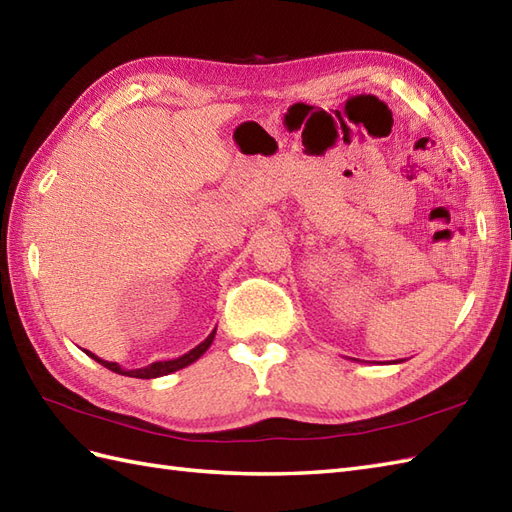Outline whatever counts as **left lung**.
I'll return each instance as SVG.
<instances>
[{
  "label": "left lung",
  "mask_w": 512,
  "mask_h": 512,
  "mask_svg": "<svg viewBox=\"0 0 512 512\" xmlns=\"http://www.w3.org/2000/svg\"><path fill=\"white\" fill-rule=\"evenodd\" d=\"M393 363H400V361H393Z\"/></svg>",
  "instance_id": "1"
}]
</instances>
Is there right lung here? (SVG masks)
<instances>
[{
	"mask_svg": "<svg viewBox=\"0 0 512 512\" xmlns=\"http://www.w3.org/2000/svg\"><path fill=\"white\" fill-rule=\"evenodd\" d=\"M214 337H216V329H214L212 333H209L199 346L192 348L190 352H186V355H181V357H177V359H168V361H155V363L147 365V368H138V370H125V368H121L119 363L103 361V359H99L97 355H93V352H90V350H86V355H88L90 359H95L97 363H101L103 368H108V370H112V372H116V374H121V376H129V378H157V376H166V374H173V372H177V370L188 368L190 363H194L196 359H201L203 352H205L209 346H212Z\"/></svg>",
	"mask_w": 512,
	"mask_h": 512,
	"instance_id": "add662e5",
	"label": "right lung"
}]
</instances>
